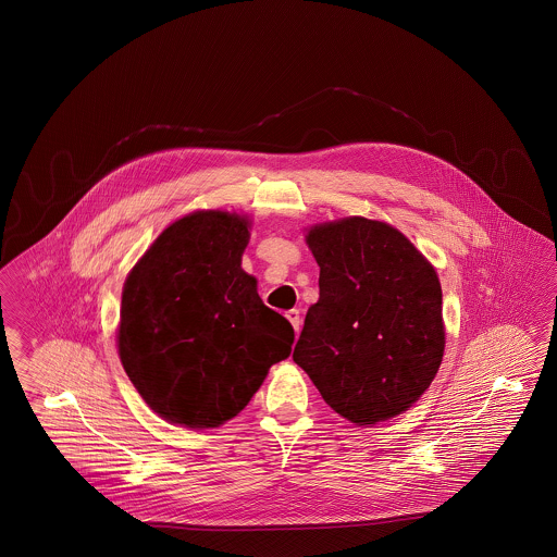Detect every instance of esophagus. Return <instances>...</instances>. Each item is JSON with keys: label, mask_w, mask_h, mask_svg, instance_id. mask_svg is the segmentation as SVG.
<instances>
[{"label": "esophagus", "mask_w": 557, "mask_h": 557, "mask_svg": "<svg viewBox=\"0 0 557 557\" xmlns=\"http://www.w3.org/2000/svg\"><path fill=\"white\" fill-rule=\"evenodd\" d=\"M285 318L289 320V324L294 326V330L299 332V326H301V318H299L298 310H289V312H285Z\"/></svg>", "instance_id": "34e87169"}]
</instances>
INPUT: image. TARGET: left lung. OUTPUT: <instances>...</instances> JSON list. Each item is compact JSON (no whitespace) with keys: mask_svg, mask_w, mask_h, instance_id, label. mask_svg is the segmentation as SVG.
Wrapping results in <instances>:
<instances>
[{"mask_svg":"<svg viewBox=\"0 0 557 557\" xmlns=\"http://www.w3.org/2000/svg\"><path fill=\"white\" fill-rule=\"evenodd\" d=\"M320 299L294 362L330 407L376 424L412 407L445 352L443 292L429 259L393 225L346 218L308 230Z\"/></svg>","mask_w":557,"mask_h":557,"instance_id":"obj_1","label":"left lung"}]
</instances>
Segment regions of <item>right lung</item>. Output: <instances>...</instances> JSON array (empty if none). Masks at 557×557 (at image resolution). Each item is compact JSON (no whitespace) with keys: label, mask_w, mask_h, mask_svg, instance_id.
Instances as JSON below:
<instances>
[{"label":"right lung","mask_w":557,"mask_h":557,"mask_svg":"<svg viewBox=\"0 0 557 557\" xmlns=\"http://www.w3.org/2000/svg\"><path fill=\"white\" fill-rule=\"evenodd\" d=\"M249 225L227 211L189 213L154 239L124 282L119 356L164 421L215 429L292 352L294 327L242 270Z\"/></svg>","instance_id":"1"}]
</instances>
